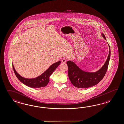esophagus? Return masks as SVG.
Instances as JSON below:
<instances>
[{
	"label": "esophagus",
	"instance_id": "esophagus-1",
	"mask_svg": "<svg viewBox=\"0 0 124 124\" xmlns=\"http://www.w3.org/2000/svg\"><path fill=\"white\" fill-rule=\"evenodd\" d=\"M62 63H66L67 62V60L66 59H65V58H63L62 60Z\"/></svg>",
	"mask_w": 124,
	"mask_h": 124
}]
</instances>
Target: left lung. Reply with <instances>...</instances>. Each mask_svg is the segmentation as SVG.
<instances>
[{
    "label": "left lung",
    "instance_id": "left-lung-1",
    "mask_svg": "<svg viewBox=\"0 0 124 124\" xmlns=\"http://www.w3.org/2000/svg\"><path fill=\"white\" fill-rule=\"evenodd\" d=\"M103 37L106 39L103 34ZM108 57L103 66L95 72H88L79 69L73 62L67 61V65L68 67V76L70 81L73 85L78 88H88L97 85L101 80L107 72L111 56L110 47Z\"/></svg>",
    "mask_w": 124,
    "mask_h": 124
}]
</instances>
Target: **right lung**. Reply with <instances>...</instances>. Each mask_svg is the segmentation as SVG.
I'll use <instances>...</instances> for the list:
<instances>
[{
    "instance_id": "obj_1",
    "label": "right lung",
    "mask_w": 124,
    "mask_h": 124,
    "mask_svg": "<svg viewBox=\"0 0 124 124\" xmlns=\"http://www.w3.org/2000/svg\"><path fill=\"white\" fill-rule=\"evenodd\" d=\"M60 61L53 64L40 76L33 79H26L20 76L16 72L13 65V69L16 77L19 80L26 86L34 88H38L45 87L49 82V77L54 72V70L60 65Z\"/></svg>"
}]
</instances>
